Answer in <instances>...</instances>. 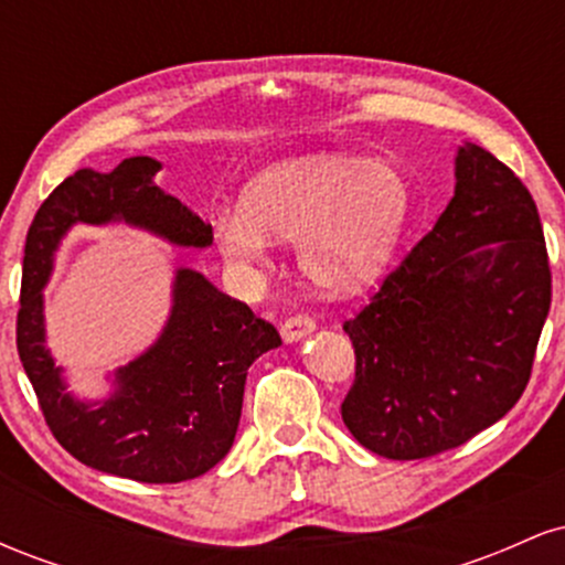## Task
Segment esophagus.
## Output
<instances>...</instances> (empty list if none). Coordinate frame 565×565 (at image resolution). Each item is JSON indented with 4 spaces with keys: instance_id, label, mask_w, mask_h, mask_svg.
Instances as JSON below:
<instances>
[{
    "instance_id": "34e87169",
    "label": "esophagus",
    "mask_w": 565,
    "mask_h": 565,
    "mask_svg": "<svg viewBox=\"0 0 565 565\" xmlns=\"http://www.w3.org/2000/svg\"><path fill=\"white\" fill-rule=\"evenodd\" d=\"M313 329H316V321L310 319V316H302V313L289 316V319L281 323V340L284 342H297L300 337L313 332Z\"/></svg>"
}]
</instances>
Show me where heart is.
I'll use <instances>...</instances> for the list:
<instances>
[{"instance_id": "heart-1", "label": "heart", "mask_w": 565, "mask_h": 565, "mask_svg": "<svg viewBox=\"0 0 565 565\" xmlns=\"http://www.w3.org/2000/svg\"><path fill=\"white\" fill-rule=\"evenodd\" d=\"M408 212L412 191L393 164L313 153L263 170L242 204L212 215V233L225 260L244 270L268 263L274 238L297 242L310 284L348 297L385 274Z\"/></svg>"}]
</instances>
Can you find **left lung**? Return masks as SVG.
<instances>
[{"instance_id": "left-lung-1", "label": "left lung", "mask_w": 565, "mask_h": 565, "mask_svg": "<svg viewBox=\"0 0 565 565\" xmlns=\"http://www.w3.org/2000/svg\"><path fill=\"white\" fill-rule=\"evenodd\" d=\"M454 199L345 332L342 423L369 451L425 459L502 419L526 391L553 276L529 188L476 142Z\"/></svg>"}]
</instances>
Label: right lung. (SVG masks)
<instances>
[{"label":"right lung","instance_id":"obj_1","mask_svg":"<svg viewBox=\"0 0 565 565\" xmlns=\"http://www.w3.org/2000/svg\"><path fill=\"white\" fill-rule=\"evenodd\" d=\"M161 164L125 159L114 172L79 170L44 199L25 236L18 355L57 444L87 468L140 483L204 476L236 438L246 369L281 345L274 323L180 268L172 310L159 340L114 372L108 398L79 401L44 345L42 289L55 252L76 223H127L178 246L212 244V225L153 183Z\"/></svg>","mask_w":565,"mask_h":565}]
</instances>
